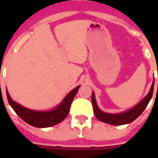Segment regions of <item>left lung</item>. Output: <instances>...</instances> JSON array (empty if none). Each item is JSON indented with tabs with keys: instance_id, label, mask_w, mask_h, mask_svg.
<instances>
[{
	"instance_id": "8db88e82",
	"label": "left lung",
	"mask_w": 158,
	"mask_h": 158,
	"mask_svg": "<svg viewBox=\"0 0 158 158\" xmlns=\"http://www.w3.org/2000/svg\"><path fill=\"white\" fill-rule=\"evenodd\" d=\"M153 89H154V80H153L152 87L150 89L149 93L147 94V96L140 102L138 103L136 106H134L131 109L128 110L126 112H123V113H117V114L104 113L102 111H101L98 106H97V104H96L95 94L93 92L92 96H91V102H92L94 113H95L96 118L98 120L102 121V122L106 123H109V124H112V125H123V124L130 123L134 120H135L144 112V110L146 109V107L149 103L150 100L152 99V97Z\"/></svg>"
}]
</instances>
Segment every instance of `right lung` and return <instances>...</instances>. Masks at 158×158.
Masks as SVG:
<instances>
[{
	"instance_id": "1",
	"label": "right lung",
	"mask_w": 158,
	"mask_h": 158,
	"mask_svg": "<svg viewBox=\"0 0 158 158\" xmlns=\"http://www.w3.org/2000/svg\"><path fill=\"white\" fill-rule=\"evenodd\" d=\"M79 87L80 85L77 86L76 88L71 90L66 96L65 98L62 100L61 104L51 111H35V110L26 108L19 103L12 101L7 89H6V97L10 106H12L14 112L24 122L36 128H47V127L56 125L66 118V117L68 116L69 113L73 98L78 92Z\"/></svg>"
}]
</instances>
